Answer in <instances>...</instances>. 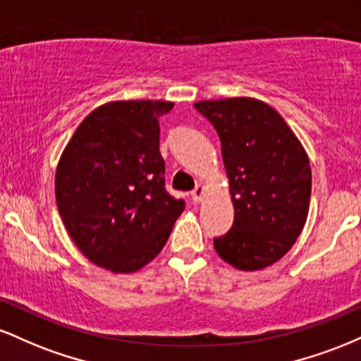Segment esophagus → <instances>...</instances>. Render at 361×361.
Wrapping results in <instances>:
<instances>
[{"instance_id":"34e87169","label":"esophagus","mask_w":361,"mask_h":361,"mask_svg":"<svg viewBox=\"0 0 361 361\" xmlns=\"http://www.w3.org/2000/svg\"><path fill=\"white\" fill-rule=\"evenodd\" d=\"M204 193H205V188L202 185H197L195 186V188L192 190V198H193V202L195 204H198V202L202 200V198H204Z\"/></svg>"}]
</instances>
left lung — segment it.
I'll use <instances>...</instances> for the list:
<instances>
[{
  "mask_svg": "<svg viewBox=\"0 0 361 361\" xmlns=\"http://www.w3.org/2000/svg\"><path fill=\"white\" fill-rule=\"evenodd\" d=\"M221 139L234 224L214 239L224 261L244 271L285 256L309 214V157L279 111L255 98L198 102Z\"/></svg>",
  "mask_w": 361,
  "mask_h": 361,
  "instance_id": "1",
  "label": "left lung"
}]
</instances>
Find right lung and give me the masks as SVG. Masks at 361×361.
Segmentation results:
<instances>
[{"instance_id": "obj_1", "label": "right lung", "mask_w": 361, "mask_h": 361, "mask_svg": "<svg viewBox=\"0 0 361 361\" xmlns=\"http://www.w3.org/2000/svg\"><path fill=\"white\" fill-rule=\"evenodd\" d=\"M169 102L102 105L81 122L56 171V202L82 255L114 273L154 259L185 210L168 193L159 117Z\"/></svg>"}]
</instances>
